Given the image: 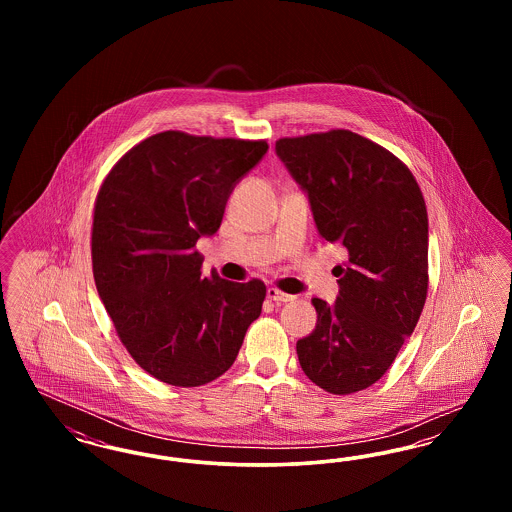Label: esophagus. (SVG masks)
<instances>
[{
    "mask_svg": "<svg viewBox=\"0 0 512 512\" xmlns=\"http://www.w3.org/2000/svg\"><path fill=\"white\" fill-rule=\"evenodd\" d=\"M267 297L270 301H276V303H288V301L295 299V295H292V293L282 292L278 288H268Z\"/></svg>",
    "mask_w": 512,
    "mask_h": 512,
    "instance_id": "obj_1",
    "label": "esophagus"
}]
</instances>
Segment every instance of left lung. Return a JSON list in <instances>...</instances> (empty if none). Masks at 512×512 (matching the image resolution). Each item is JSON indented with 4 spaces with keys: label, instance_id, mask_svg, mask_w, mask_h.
Instances as JSON below:
<instances>
[{
    "label": "left lung",
    "instance_id": "left-lung-1",
    "mask_svg": "<svg viewBox=\"0 0 512 512\" xmlns=\"http://www.w3.org/2000/svg\"><path fill=\"white\" fill-rule=\"evenodd\" d=\"M318 232L345 249L340 295L313 299L317 328L297 341L307 378L334 395L376 384L413 334L428 293V213L409 167L351 130L280 138Z\"/></svg>",
    "mask_w": 512,
    "mask_h": 512
}]
</instances>
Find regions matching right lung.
I'll return each instance as SVG.
<instances>
[{"label":"right lung","instance_id":"right-lung-1","mask_svg":"<svg viewBox=\"0 0 512 512\" xmlns=\"http://www.w3.org/2000/svg\"><path fill=\"white\" fill-rule=\"evenodd\" d=\"M267 149V140L165 130L128 149L99 186L96 288L130 357L165 384L217 380L261 315L265 282L205 278L195 244L219 230L236 182Z\"/></svg>","mask_w":512,"mask_h":512}]
</instances>
